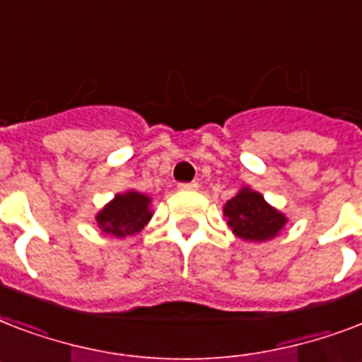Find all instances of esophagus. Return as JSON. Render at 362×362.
I'll list each match as a JSON object with an SVG mask.
<instances>
[{
    "mask_svg": "<svg viewBox=\"0 0 362 362\" xmlns=\"http://www.w3.org/2000/svg\"><path fill=\"white\" fill-rule=\"evenodd\" d=\"M178 189H182V192H195V189H199V182H182V184H178Z\"/></svg>",
    "mask_w": 362,
    "mask_h": 362,
    "instance_id": "esophagus-1",
    "label": "esophagus"
}]
</instances>
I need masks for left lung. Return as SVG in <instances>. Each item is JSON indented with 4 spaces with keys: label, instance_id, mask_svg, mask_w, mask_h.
I'll return each mask as SVG.
<instances>
[{
    "label": "left lung",
    "instance_id": "obj_1",
    "mask_svg": "<svg viewBox=\"0 0 362 362\" xmlns=\"http://www.w3.org/2000/svg\"><path fill=\"white\" fill-rule=\"evenodd\" d=\"M227 226L242 240L263 242L274 238L287 223V218L272 209L263 195L250 187H242L223 206Z\"/></svg>",
    "mask_w": 362,
    "mask_h": 362
}]
</instances>
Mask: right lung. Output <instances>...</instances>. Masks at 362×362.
<instances>
[{
    "label": "right lung",
    "mask_w": 362,
    "mask_h": 362,
    "mask_svg": "<svg viewBox=\"0 0 362 362\" xmlns=\"http://www.w3.org/2000/svg\"><path fill=\"white\" fill-rule=\"evenodd\" d=\"M152 218L150 197L139 192L118 193L98 216L99 229L116 238H125L135 235L146 226Z\"/></svg>",
    "instance_id": "add662e5"
}]
</instances>
